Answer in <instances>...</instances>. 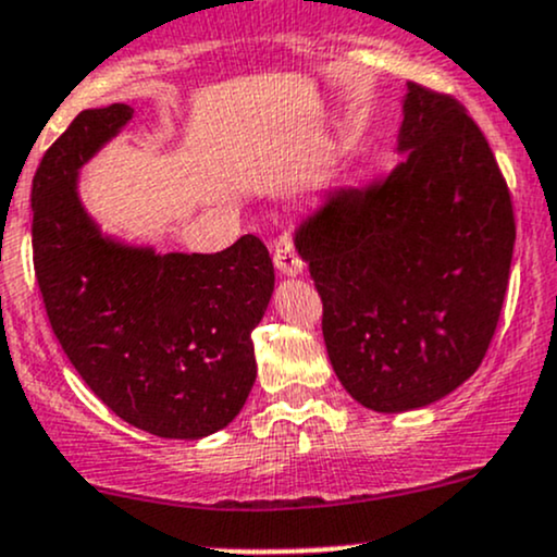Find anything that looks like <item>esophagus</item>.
<instances>
[{
  "mask_svg": "<svg viewBox=\"0 0 557 557\" xmlns=\"http://www.w3.org/2000/svg\"><path fill=\"white\" fill-rule=\"evenodd\" d=\"M272 259H274V267H277V272L283 274V277H296V274L304 272V259L298 256V250H296V246H293L290 237L277 240Z\"/></svg>",
  "mask_w": 557,
  "mask_h": 557,
  "instance_id": "1",
  "label": "esophagus"
}]
</instances>
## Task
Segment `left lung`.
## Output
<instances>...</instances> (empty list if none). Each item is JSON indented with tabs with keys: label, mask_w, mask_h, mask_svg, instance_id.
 <instances>
[{
	"label": "left lung",
	"mask_w": 557,
	"mask_h": 557,
	"mask_svg": "<svg viewBox=\"0 0 557 557\" xmlns=\"http://www.w3.org/2000/svg\"><path fill=\"white\" fill-rule=\"evenodd\" d=\"M391 174L335 187L296 230L344 388L375 412L438 401L484 362L510 277V189L455 97L407 84Z\"/></svg>",
	"instance_id": "8db88e82"
}]
</instances>
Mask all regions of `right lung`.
Wrapping results in <instances>:
<instances>
[{
	"label": "right lung",
	"instance_id": "1",
	"mask_svg": "<svg viewBox=\"0 0 557 557\" xmlns=\"http://www.w3.org/2000/svg\"><path fill=\"white\" fill-rule=\"evenodd\" d=\"M132 115L124 102L82 110L41 158L30 187L36 283L65 357L102 405L152 436L203 438L253 388L250 333L274 267L256 235L219 253H156L102 235L78 198V169Z\"/></svg>",
	"mask_w": 557,
	"mask_h": 557
}]
</instances>
